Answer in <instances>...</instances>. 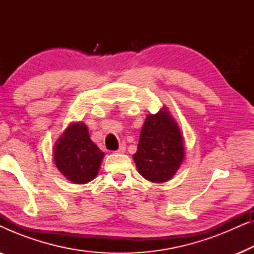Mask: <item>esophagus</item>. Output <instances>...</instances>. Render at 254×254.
Segmentation results:
<instances>
[{"label": "esophagus", "mask_w": 254, "mask_h": 254, "mask_svg": "<svg viewBox=\"0 0 254 254\" xmlns=\"http://www.w3.org/2000/svg\"><path fill=\"white\" fill-rule=\"evenodd\" d=\"M126 151V144L125 143H121L120 144V147H119V149H118V150L116 151L117 154H124V152Z\"/></svg>", "instance_id": "34e87169"}]
</instances>
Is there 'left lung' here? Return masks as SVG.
I'll return each mask as SVG.
<instances>
[{
	"label": "left lung",
	"instance_id": "obj_1",
	"mask_svg": "<svg viewBox=\"0 0 254 254\" xmlns=\"http://www.w3.org/2000/svg\"><path fill=\"white\" fill-rule=\"evenodd\" d=\"M137 171L152 183L168 182L184 159L183 136L168 110L149 114L133 155Z\"/></svg>",
	"mask_w": 254,
	"mask_h": 254
}]
</instances>
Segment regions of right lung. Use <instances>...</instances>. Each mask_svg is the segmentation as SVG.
<instances>
[{
  "mask_svg": "<svg viewBox=\"0 0 254 254\" xmlns=\"http://www.w3.org/2000/svg\"><path fill=\"white\" fill-rule=\"evenodd\" d=\"M104 152L90 138L83 124H72L59 138L54 161L62 175L75 184H86L98 173Z\"/></svg>",
  "mask_w": 254,
  "mask_h": 254,
  "instance_id": "right-lung-1",
  "label": "right lung"
}]
</instances>
